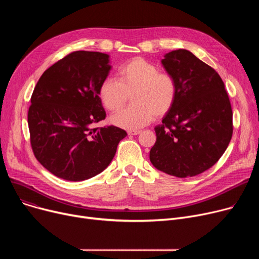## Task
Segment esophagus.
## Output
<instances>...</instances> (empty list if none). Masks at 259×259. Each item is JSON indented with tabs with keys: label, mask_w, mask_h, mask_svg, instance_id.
I'll return each mask as SVG.
<instances>
[{
	"label": "esophagus",
	"mask_w": 259,
	"mask_h": 259,
	"mask_svg": "<svg viewBox=\"0 0 259 259\" xmlns=\"http://www.w3.org/2000/svg\"><path fill=\"white\" fill-rule=\"evenodd\" d=\"M141 133V130H129L128 134L129 135H138Z\"/></svg>",
	"instance_id": "esophagus-1"
}]
</instances>
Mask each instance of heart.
Wrapping results in <instances>:
<instances>
[{"mask_svg": "<svg viewBox=\"0 0 259 259\" xmlns=\"http://www.w3.org/2000/svg\"><path fill=\"white\" fill-rule=\"evenodd\" d=\"M117 79L105 78L99 89L100 99L109 111L124 106L129 95L134 105L116 112L110 121L116 127L135 130L150 122L154 116L167 114L178 98L174 77L143 58H134L122 65Z\"/></svg>", "mask_w": 259, "mask_h": 259, "instance_id": "1", "label": "heart"}]
</instances>
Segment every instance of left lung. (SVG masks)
Wrapping results in <instances>:
<instances>
[{"mask_svg": "<svg viewBox=\"0 0 259 259\" xmlns=\"http://www.w3.org/2000/svg\"><path fill=\"white\" fill-rule=\"evenodd\" d=\"M161 65L178 85L171 110L154 128L151 164L176 178L195 176L219 160L232 138V108L213 68L186 49L166 53Z\"/></svg>", "mask_w": 259, "mask_h": 259, "instance_id": "left-lung-1", "label": "left lung"}]
</instances>
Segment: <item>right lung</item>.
Instances as JSON below:
<instances>
[{"label":"right lung","instance_id":"obj_1","mask_svg":"<svg viewBox=\"0 0 259 259\" xmlns=\"http://www.w3.org/2000/svg\"><path fill=\"white\" fill-rule=\"evenodd\" d=\"M111 65L102 52L75 51L39 77L31 97L28 126L36 159L60 179L80 182L103 172L127 132L109 126L99 89Z\"/></svg>","mask_w":259,"mask_h":259}]
</instances>
